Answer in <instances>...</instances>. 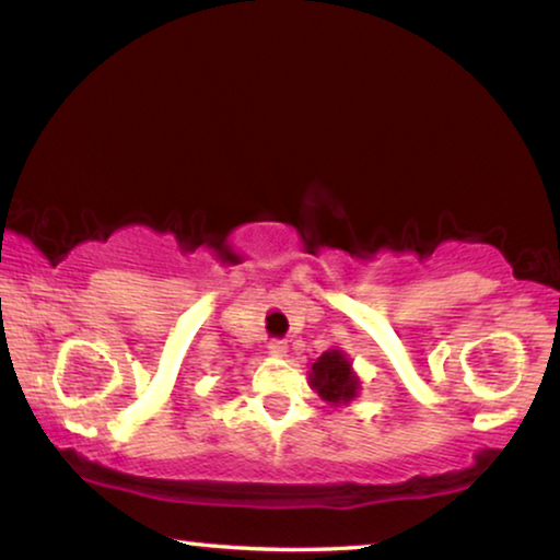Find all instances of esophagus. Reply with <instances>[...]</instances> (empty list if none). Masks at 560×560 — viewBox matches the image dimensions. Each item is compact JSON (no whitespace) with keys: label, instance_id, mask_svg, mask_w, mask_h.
<instances>
[{"label":"esophagus","instance_id":"1","mask_svg":"<svg viewBox=\"0 0 560 560\" xmlns=\"http://www.w3.org/2000/svg\"><path fill=\"white\" fill-rule=\"evenodd\" d=\"M267 351H270L272 357H285L288 354V343L282 339H272L270 343H267Z\"/></svg>","mask_w":560,"mask_h":560}]
</instances>
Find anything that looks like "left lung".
Masks as SVG:
<instances>
[{
    "mask_svg": "<svg viewBox=\"0 0 560 560\" xmlns=\"http://www.w3.org/2000/svg\"><path fill=\"white\" fill-rule=\"evenodd\" d=\"M311 385L328 402H349L359 389L349 359L339 349L326 351V354L318 357V362H313Z\"/></svg>",
    "mask_w": 560,
    "mask_h": 560,
    "instance_id": "1",
    "label": "left lung"
}]
</instances>
